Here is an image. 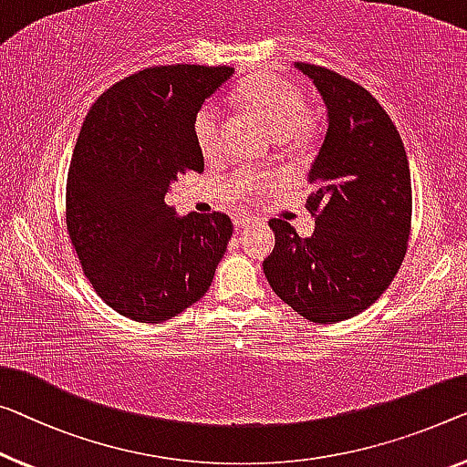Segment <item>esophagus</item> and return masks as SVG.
<instances>
[{
  "label": "esophagus",
  "instance_id": "obj_1",
  "mask_svg": "<svg viewBox=\"0 0 467 467\" xmlns=\"http://www.w3.org/2000/svg\"><path fill=\"white\" fill-rule=\"evenodd\" d=\"M233 222H234L236 231H241V228H247L249 224H252V218H247V215H234Z\"/></svg>",
  "mask_w": 467,
  "mask_h": 467
}]
</instances>
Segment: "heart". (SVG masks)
<instances>
[{
    "label": "heart",
    "instance_id": "heart-1",
    "mask_svg": "<svg viewBox=\"0 0 467 467\" xmlns=\"http://www.w3.org/2000/svg\"><path fill=\"white\" fill-rule=\"evenodd\" d=\"M236 99L268 125L283 140H308L315 134V121L304 113L302 89L281 75L260 73L241 83ZM194 140L205 159H215L224 146V115L215 102H207L194 117ZM275 176L249 173L236 180L234 194L239 199H254L273 189Z\"/></svg>",
    "mask_w": 467,
    "mask_h": 467
}]
</instances>
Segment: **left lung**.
Here are the masks:
<instances>
[{
	"label": "left lung",
	"mask_w": 467,
	"mask_h": 467,
	"mask_svg": "<svg viewBox=\"0 0 467 467\" xmlns=\"http://www.w3.org/2000/svg\"><path fill=\"white\" fill-rule=\"evenodd\" d=\"M327 107V134L310 165L306 207L315 233L302 239L281 218L268 222L275 249L264 260L270 287L312 323H339L388 289L411 233V171L384 107L331 68L296 62Z\"/></svg>",
	"instance_id": "left-lung-1"
}]
</instances>
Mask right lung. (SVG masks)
Returning <instances> with one entry per match:
<instances>
[{
    "label": "right lung",
    "instance_id": "obj_1",
    "mask_svg": "<svg viewBox=\"0 0 467 467\" xmlns=\"http://www.w3.org/2000/svg\"><path fill=\"white\" fill-rule=\"evenodd\" d=\"M233 67H149L117 81L81 125L67 178V233L104 304L163 323L207 294L233 236L226 213L178 218L170 184L203 171L194 117Z\"/></svg>",
    "mask_w": 467,
    "mask_h": 467
}]
</instances>
